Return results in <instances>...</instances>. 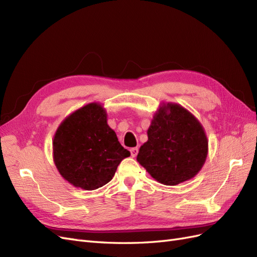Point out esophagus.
<instances>
[{"label":"esophagus","mask_w":257,"mask_h":257,"mask_svg":"<svg viewBox=\"0 0 257 257\" xmlns=\"http://www.w3.org/2000/svg\"><path fill=\"white\" fill-rule=\"evenodd\" d=\"M137 154H138V148L137 147L132 148V149H131V155H132V157L135 158Z\"/></svg>","instance_id":"esophagus-1"}]
</instances>
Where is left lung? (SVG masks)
<instances>
[{
  "instance_id": "obj_1",
  "label": "left lung",
  "mask_w": 257,
  "mask_h": 257,
  "mask_svg": "<svg viewBox=\"0 0 257 257\" xmlns=\"http://www.w3.org/2000/svg\"><path fill=\"white\" fill-rule=\"evenodd\" d=\"M139 148L137 162L153 179L177 185L195 177L208 155V138L199 120L186 108L162 102Z\"/></svg>"
}]
</instances>
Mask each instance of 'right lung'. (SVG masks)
Listing matches in <instances>:
<instances>
[{"instance_id": "add662e5", "label": "right lung", "mask_w": 257, "mask_h": 257, "mask_svg": "<svg viewBox=\"0 0 257 257\" xmlns=\"http://www.w3.org/2000/svg\"><path fill=\"white\" fill-rule=\"evenodd\" d=\"M131 155L108 125L104 106L93 102L60 123L52 141L54 165L75 188L92 191L109 182L121 161Z\"/></svg>"}]
</instances>
